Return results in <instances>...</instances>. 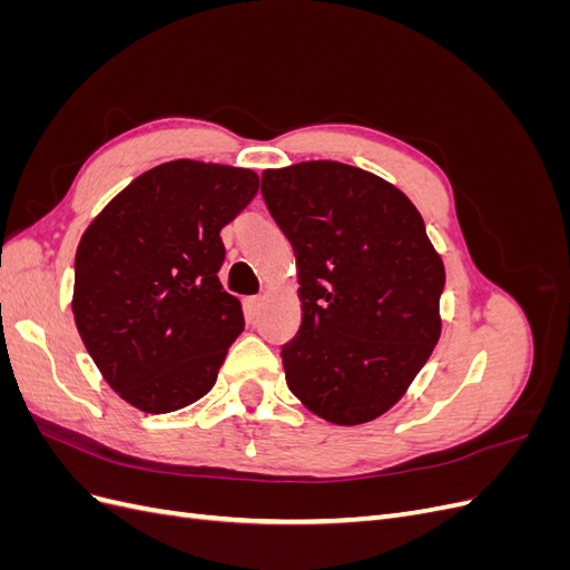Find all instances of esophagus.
Returning a JSON list of instances; mask_svg holds the SVG:
<instances>
[{
  "instance_id": "esophagus-1",
  "label": "esophagus",
  "mask_w": 570,
  "mask_h": 570,
  "mask_svg": "<svg viewBox=\"0 0 570 570\" xmlns=\"http://www.w3.org/2000/svg\"><path fill=\"white\" fill-rule=\"evenodd\" d=\"M262 304H264V297H262V295H254V297H247V299H245V306H247L249 314H256L258 308H262Z\"/></svg>"
}]
</instances>
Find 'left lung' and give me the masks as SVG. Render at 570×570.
I'll return each mask as SVG.
<instances>
[{"mask_svg":"<svg viewBox=\"0 0 570 570\" xmlns=\"http://www.w3.org/2000/svg\"><path fill=\"white\" fill-rule=\"evenodd\" d=\"M262 195L297 256L302 325L283 347L287 387L335 425L383 416L442 333L444 264L419 209L340 161L268 168Z\"/></svg>","mask_w":570,"mask_h":570,"instance_id":"8db88e82","label":"left lung"}]
</instances>
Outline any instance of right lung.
Here are the masks:
<instances>
[{
	"label": "right lung",
	"instance_id": "add662e5",
	"mask_svg": "<svg viewBox=\"0 0 570 570\" xmlns=\"http://www.w3.org/2000/svg\"><path fill=\"white\" fill-rule=\"evenodd\" d=\"M258 189L249 168L166 161L137 176L82 233L73 316L111 390L145 413L209 392L243 333V304L218 281L220 228Z\"/></svg>",
	"mask_w": 570,
	"mask_h": 570
}]
</instances>
